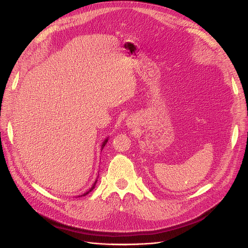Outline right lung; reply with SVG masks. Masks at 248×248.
<instances>
[{
    "instance_id": "add662e5",
    "label": "right lung",
    "mask_w": 248,
    "mask_h": 248,
    "mask_svg": "<svg viewBox=\"0 0 248 248\" xmlns=\"http://www.w3.org/2000/svg\"><path fill=\"white\" fill-rule=\"evenodd\" d=\"M107 142H108V137H106V139L102 142V144H101V151H102V149L104 148V146L107 144ZM97 178H98V176H97ZM97 178H96V180L94 181V183L93 184V186L90 188V190L89 191H87V192H85V193L84 194H82V195H79V196H78V197H81V196H86L87 194H89L90 193V192L91 191H93V188H94V186H95V184H96V182H97Z\"/></svg>"
}]
</instances>
